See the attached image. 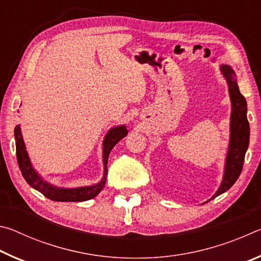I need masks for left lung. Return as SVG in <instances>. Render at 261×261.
Instances as JSON below:
<instances>
[{"instance_id": "1", "label": "left lung", "mask_w": 261, "mask_h": 261, "mask_svg": "<svg viewBox=\"0 0 261 261\" xmlns=\"http://www.w3.org/2000/svg\"><path fill=\"white\" fill-rule=\"evenodd\" d=\"M221 72L228 83L229 95L231 100L230 140H229L222 183L211 199H214L215 197L226 192L240 177L250 140V125L246 117V100L241 94L240 88H238L236 73L231 67L226 64L221 65Z\"/></svg>"}]
</instances>
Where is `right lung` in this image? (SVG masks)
Returning a JSON list of instances; mask_svg holds the SVG:
<instances>
[{
	"label": "right lung",
	"mask_w": 261,
	"mask_h": 261,
	"mask_svg": "<svg viewBox=\"0 0 261 261\" xmlns=\"http://www.w3.org/2000/svg\"><path fill=\"white\" fill-rule=\"evenodd\" d=\"M126 135H127V130L125 125L112 127V129L107 132V135H106L105 140H103V153H102L103 177L101 178L99 183L91 185V187L62 189V188L54 187V185L46 182L45 179H42L41 176L35 171L32 163H31L19 125H16L15 127L17 161H18V166L21 171V175H23V177L25 178L26 182H28L33 189L38 190L39 192H41L43 196L48 198V199L54 200V201H71V202L90 200L95 196H98L99 192L103 189L106 184V179H107V163H108L109 153L114 148L115 145H116L121 139L124 138Z\"/></svg>",
	"instance_id": "right-lung-1"
}]
</instances>
